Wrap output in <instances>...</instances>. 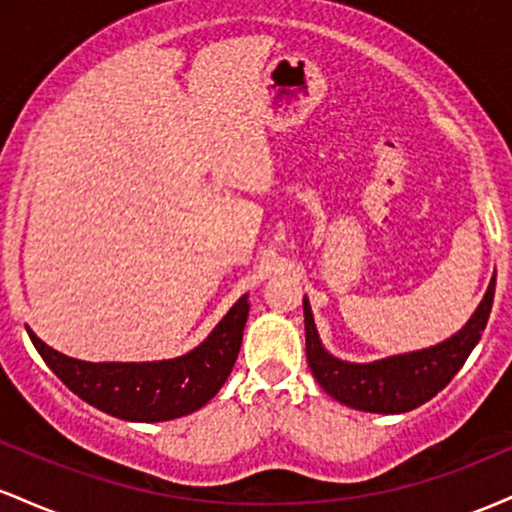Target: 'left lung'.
<instances>
[{
    "label": "left lung",
    "mask_w": 512,
    "mask_h": 512,
    "mask_svg": "<svg viewBox=\"0 0 512 512\" xmlns=\"http://www.w3.org/2000/svg\"><path fill=\"white\" fill-rule=\"evenodd\" d=\"M493 291H496V274L491 276L489 289L467 325L452 337L428 349L378 358L370 363H351L332 356L317 334L308 296H303L308 366L322 390L346 407L370 411V414H404L436 397L464 366L489 322Z\"/></svg>",
    "instance_id": "1"
}]
</instances>
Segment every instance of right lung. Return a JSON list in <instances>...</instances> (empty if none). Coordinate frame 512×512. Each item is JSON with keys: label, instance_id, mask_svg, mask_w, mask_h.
Here are the masks:
<instances>
[{"label": "right lung", "instance_id": "1", "mask_svg": "<svg viewBox=\"0 0 512 512\" xmlns=\"http://www.w3.org/2000/svg\"><path fill=\"white\" fill-rule=\"evenodd\" d=\"M248 313L245 293L202 344L163 361H79L52 349L31 327L26 330L43 361L74 395L115 419L156 424L202 409L221 390L236 366Z\"/></svg>", "mask_w": 512, "mask_h": 512}]
</instances>
